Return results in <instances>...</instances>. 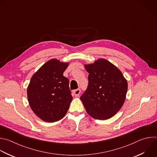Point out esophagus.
Listing matches in <instances>:
<instances>
[{"mask_svg": "<svg viewBox=\"0 0 157 157\" xmlns=\"http://www.w3.org/2000/svg\"><path fill=\"white\" fill-rule=\"evenodd\" d=\"M73 93H74V95H75V97L79 96V95L80 93H81V90H80V89H77L75 90L74 92H73Z\"/></svg>", "mask_w": 157, "mask_h": 157, "instance_id": "1", "label": "esophagus"}]
</instances>
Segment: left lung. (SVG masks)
Returning <instances> with one entry per match:
<instances>
[{"label": "left lung", "instance_id": "1", "mask_svg": "<svg viewBox=\"0 0 157 157\" xmlns=\"http://www.w3.org/2000/svg\"><path fill=\"white\" fill-rule=\"evenodd\" d=\"M84 67L89 73V83L80 99L87 113L96 120L112 118L125 101L127 80L116 66L105 59H98Z\"/></svg>", "mask_w": 157, "mask_h": 157}]
</instances>
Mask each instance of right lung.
<instances>
[{
    "label": "right lung",
    "mask_w": 157,
    "mask_h": 157,
    "mask_svg": "<svg viewBox=\"0 0 157 157\" xmlns=\"http://www.w3.org/2000/svg\"><path fill=\"white\" fill-rule=\"evenodd\" d=\"M69 63L53 59L44 64L32 76L27 89L29 106L42 120L53 123L63 118L73 97L69 80L63 72Z\"/></svg>",
    "instance_id": "1"
}]
</instances>
